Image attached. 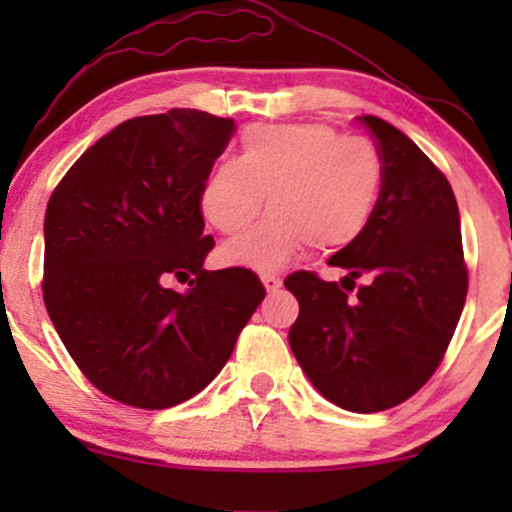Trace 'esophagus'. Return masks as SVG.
<instances>
[{
    "instance_id": "obj_1",
    "label": "esophagus",
    "mask_w": 512,
    "mask_h": 512,
    "mask_svg": "<svg viewBox=\"0 0 512 512\" xmlns=\"http://www.w3.org/2000/svg\"><path fill=\"white\" fill-rule=\"evenodd\" d=\"M262 284H264V289H267V293H274L281 289V279L274 274H262Z\"/></svg>"
}]
</instances>
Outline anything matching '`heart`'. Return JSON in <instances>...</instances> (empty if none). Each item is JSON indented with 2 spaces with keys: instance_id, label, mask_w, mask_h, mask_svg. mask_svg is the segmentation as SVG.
I'll return each mask as SVG.
<instances>
[{
  "instance_id": "heart-1",
  "label": "heart",
  "mask_w": 512,
  "mask_h": 512,
  "mask_svg": "<svg viewBox=\"0 0 512 512\" xmlns=\"http://www.w3.org/2000/svg\"><path fill=\"white\" fill-rule=\"evenodd\" d=\"M383 187V158L363 137L322 122L252 125L238 156L223 158L199 187V209L216 231L238 236L264 207L272 214L219 250L223 264L274 272L305 245L334 252L366 231Z\"/></svg>"
}]
</instances>
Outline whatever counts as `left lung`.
<instances>
[{"mask_svg": "<svg viewBox=\"0 0 512 512\" xmlns=\"http://www.w3.org/2000/svg\"><path fill=\"white\" fill-rule=\"evenodd\" d=\"M358 122L383 158L378 207L327 262L344 269L342 281L296 272L284 286L301 305L289 344L310 383L337 407L370 414L409 399L438 368L467 298V267L445 175L390 122Z\"/></svg>", "mask_w": 512, "mask_h": 512, "instance_id": "left-lung-1", "label": "left lung"}]
</instances>
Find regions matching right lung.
<instances>
[{"label":"right lung","instance_id":"1","mask_svg":"<svg viewBox=\"0 0 512 512\" xmlns=\"http://www.w3.org/2000/svg\"><path fill=\"white\" fill-rule=\"evenodd\" d=\"M233 117L173 108L122 122L52 192L48 315L81 373L117 402L168 409L202 392L264 298L250 269L207 272L199 187ZM170 275L188 281L168 290Z\"/></svg>","mask_w":512,"mask_h":512}]
</instances>
